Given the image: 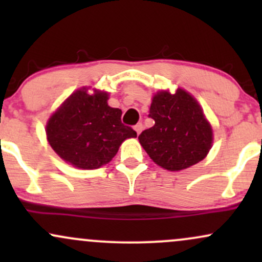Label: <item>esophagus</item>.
Instances as JSON below:
<instances>
[{"label": "esophagus", "mask_w": 262, "mask_h": 262, "mask_svg": "<svg viewBox=\"0 0 262 262\" xmlns=\"http://www.w3.org/2000/svg\"><path fill=\"white\" fill-rule=\"evenodd\" d=\"M134 129L135 132H137V134H140V132L143 130V124H141V123H138V124L134 127Z\"/></svg>", "instance_id": "obj_1"}]
</instances>
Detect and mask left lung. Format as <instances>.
Here are the masks:
<instances>
[{"mask_svg": "<svg viewBox=\"0 0 262 262\" xmlns=\"http://www.w3.org/2000/svg\"><path fill=\"white\" fill-rule=\"evenodd\" d=\"M149 117L154 127L139 135L144 150L155 164L170 171H180L197 164L208 154L213 141L209 123L198 102L179 89L156 93Z\"/></svg>", "mask_w": 262, "mask_h": 262, "instance_id": "8db88e82", "label": "left lung"}]
</instances>
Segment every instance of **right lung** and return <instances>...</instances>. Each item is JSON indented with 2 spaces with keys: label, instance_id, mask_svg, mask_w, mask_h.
<instances>
[{
  "label": "right lung",
  "instance_id": "obj_1",
  "mask_svg": "<svg viewBox=\"0 0 262 262\" xmlns=\"http://www.w3.org/2000/svg\"><path fill=\"white\" fill-rule=\"evenodd\" d=\"M108 95L86 89L74 92L50 117L47 135L54 151L79 169H98L114 158L119 145L137 132L122 123V111L107 103Z\"/></svg>",
  "mask_w": 262,
  "mask_h": 262
}]
</instances>
